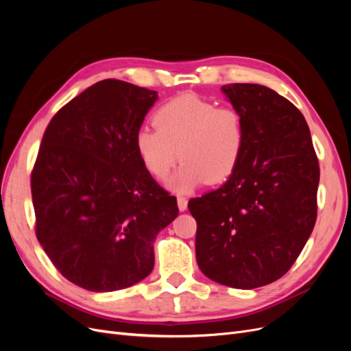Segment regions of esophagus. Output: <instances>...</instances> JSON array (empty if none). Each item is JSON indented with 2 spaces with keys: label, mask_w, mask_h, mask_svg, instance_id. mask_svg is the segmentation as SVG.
I'll use <instances>...</instances> for the list:
<instances>
[{
  "label": "esophagus",
  "mask_w": 351,
  "mask_h": 351,
  "mask_svg": "<svg viewBox=\"0 0 351 351\" xmlns=\"http://www.w3.org/2000/svg\"><path fill=\"white\" fill-rule=\"evenodd\" d=\"M177 205H178L180 212H184L187 209V199L183 197V196H178L177 197Z\"/></svg>",
  "instance_id": "esophagus-1"
}]
</instances>
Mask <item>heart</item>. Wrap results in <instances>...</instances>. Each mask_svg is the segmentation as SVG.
<instances>
[{
    "label": "heart",
    "mask_w": 351,
    "mask_h": 351,
    "mask_svg": "<svg viewBox=\"0 0 351 351\" xmlns=\"http://www.w3.org/2000/svg\"><path fill=\"white\" fill-rule=\"evenodd\" d=\"M152 120L156 130L145 127L136 133V152L156 180H165L182 159L183 165L168 183L174 192L189 193L205 182L224 183L236 173L246 145L239 111L217 108L196 95H180L162 104Z\"/></svg>",
    "instance_id": "obj_1"
}]
</instances>
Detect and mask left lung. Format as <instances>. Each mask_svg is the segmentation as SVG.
Masks as SVG:
<instances>
[{
	"instance_id": "8db88e82",
	"label": "left lung",
	"mask_w": 351,
	"mask_h": 351,
	"mask_svg": "<svg viewBox=\"0 0 351 351\" xmlns=\"http://www.w3.org/2000/svg\"><path fill=\"white\" fill-rule=\"evenodd\" d=\"M246 127L241 161L227 182L189 200L196 259L212 281L252 290L281 278L316 221L319 164L303 114L253 83L221 88Z\"/></svg>"
}]
</instances>
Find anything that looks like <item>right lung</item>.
Instances as JSON below:
<instances>
[{
    "label": "right lung",
    "instance_id": "1",
    "mask_svg": "<svg viewBox=\"0 0 351 351\" xmlns=\"http://www.w3.org/2000/svg\"><path fill=\"white\" fill-rule=\"evenodd\" d=\"M158 92L92 84L49 121L32 171L36 237L64 278L95 293L127 289L154 269L158 232L177 199L146 171L134 136Z\"/></svg>",
    "mask_w": 351,
    "mask_h": 351
}]
</instances>
